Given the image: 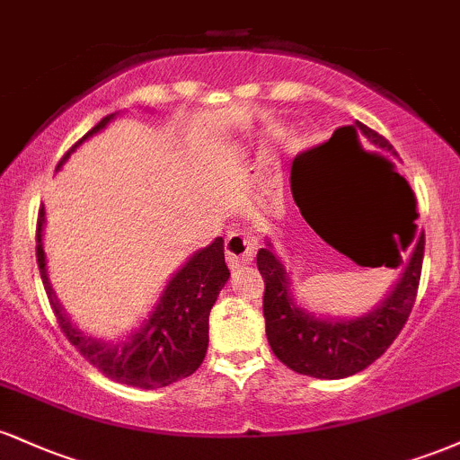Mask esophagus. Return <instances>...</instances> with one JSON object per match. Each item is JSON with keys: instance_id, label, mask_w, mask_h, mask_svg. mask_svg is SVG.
Instances as JSON below:
<instances>
[{"instance_id": "34e87169", "label": "esophagus", "mask_w": 460, "mask_h": 460, "mask_svg": "<svg viewBox=\"0 0 460 460\" xmlns=\"http://www.w3.org/2000/svg\"><path fill=\"white\" fill-rule=\"evenodd\" d=\"M255 248H257V242L251 234H246V231H240V229L229 231L225 237V255L231 270L248 266V263L252 261V257H255Z\"/></svg>"}]
</instances>
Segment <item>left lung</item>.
<instances>
[{
	"label": "left lung",
	"mask_w": 460,
	"mask_h": 460,
	"mask_svg": "<svg viewBox=\"0 0 460 460\" xmlns=\"http://www.w3.org/2000/svg\"><path fill=\"white\" fill-rule=\"evenodd\" d=\"M344 131H350L352 140L358 146H361V140H358V131H361L378 149L385 153L394 151L389 140L378 131L369 129L367 125L357 123V128L348 125ZM376 160H381L385 171L404 181V177L394 171L392 160L385 155H378ZM415 218L417 212L413 209L411 220H406L404 226L395 231L398 237L392 234L394 260H385L392 268L404 266L402 279L385 298L381 307L358 320H315L314 315L298 309L289 296V279L283 263L277 260L270 248H260L257 268L266 283V289H263L266 335L279 361L305 376L346 378L372 366L394 344L415 305L421 261H424V231L421 234L417 231Z\"/></svg>",
	"instance_id": "obj_1"
}]
</instances>
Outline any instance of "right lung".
Instances as JSON below:
<instances>
[{
	"mask_svg": "<svg viewBox=\"0 0 460 460\" xmlns=\"http://www.w3.org/2000/svg\"><path fill=\"white\" fill-rule=\"evenodd\" d=\"M110 119L112 114L99 120L82 140L103 129ZM79 142L66 151V155ZM66 155L62 157L60 164L66 160ZM43 220L45 208H40L39 220H36V263H39L40 279H43L58 326L65 332L66 340L77 348L79 355L112 381L140 389L166 387V385L181 381L197 372L203 363L205 352H208L209 311L231 274L225 263L223 237H216L212 244L199 251L172 277L160 298V305L153 311L151 318L140 326V331H136L129 340L110 346L84 335L62 314L60 305L51 292V285L47 281Z\"/></svg>",
	"mask_w": 460,
	"mask_h": 460,
	"instance_id": "1",
	"label": "right lung"
}]
</instances>
